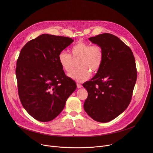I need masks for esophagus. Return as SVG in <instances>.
Returning <instances> with one entry per match:
<instances>
[{"label":"esophagus","instance_id":"34e87169","mask_svg":"<svg viewBox=\"0 0 153 153\" xmlns=\"http://www.w3.org/2000/svg\"><path fill=\"white\" fill-rule=\"evenodd\" d=\"M82 86V85L80 84V83H77V87L78 88H81V87Z\"/></svg>","mask_w":153,"mask_h":153}]
</instances>
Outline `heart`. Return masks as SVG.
<instances>
[{
	"instance_id": "1",
	"label": "heart",
	"mask_w": 153,
	"mask_h": 153,
	"mask_svg": "<svg viewBox=\"0 0 153 153\" xmlns=\"http://www.w3.org/2000/svg\"><path fill=\"white\" fill-rule=\"evenodd\" d=\"M74 58L80 57L79 68L73 70L68 75L69 77L79 82L88 79L91 74L97 73L101 67L103 59V51L99 45H91L90 43L79 42L71 48ZM58 60L62 68L69 72L72 68V56L65 51H61Z\"/></svg>"
}]
</instances>
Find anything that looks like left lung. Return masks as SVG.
<instances>
[{
	"label": "left lung",
	"mask_w": 153,
	"mask_h": 153,
	"mask_svg": "<svg viewBox=\"0 0 153 153\" xmlns=\"http://www.w3.org/2000/svg\"><path fill=\"white\" fill-rule=\"evenodd\" d=\"M103 51L101 67L83 86L88 91L85 112L99 122H110L128 106L137 80L133 53L117 36L103 33L89 38Z\"/></svg>",
	"instance_id": "left-lung-1"
}]
</instances>
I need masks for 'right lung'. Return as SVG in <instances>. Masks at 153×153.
<instances>
[{
    "instance_id": "add662e5",
    "label": "right lung",
    "mask_w": 153,
    "mask_h": 153,
    "mask_svg": "<svg viewBox=\"0 0 153 153\" xmlns=\"http://www.w3.org/2000/svg\"><path fill=\"white\" fill-rule=\"evenodd\" d=\"M74 41L71 38L42 34L28 42L17 60L18 93L28 113L40 122H49L63 110L76 83L65 75L59 53Z\"/></svg>"
}]
</instances>
